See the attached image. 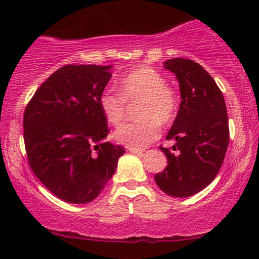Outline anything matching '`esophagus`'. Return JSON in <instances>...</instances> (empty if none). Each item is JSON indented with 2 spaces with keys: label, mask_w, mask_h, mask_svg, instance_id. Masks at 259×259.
<instances>
[{
  "label": "esophagus",
  "mask_w": 259,
  "mask_h": 259,
  "mask_svg": "<svg viewBox=\"0 0 259 259\" xmlns=\"http://www.w3.org/2000/svg\"><path fill=\"white\" fill-rule=\"evenodd\" d=\"M129 151L134 154H141L144 152V150H140V148H133V147H129Z\"/></svg>",
  "instance_id": "1"
}]
</instances>
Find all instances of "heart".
<instances>
[{"label": "heart", "instance_id": "obj_1", "mask_svg": "<svg viewBox=\"0 0 259 259\" xmlns=\"http://www.w3.org/2000/svg\"><path fill=\"white\" fill-rule=\"evenodd\" d=\"M119 93L105 90L100 95L99 105L112 125H119L125 119L126 103L138 102L139 120L124 124L114 132V139L126 147L144 148L160 135V124L174 119L178 111L177 94L165 85L162 74L150 67H139L124 75L118 82Z\"/></svg>", "mask_w": 259, "mask_h": 259}]
</instances>
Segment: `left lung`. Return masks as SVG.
Wrapping results in <instances>:
<instances>
[{
    "label": "left lung",
    "instance_id": "1",
    "mask_svg": "<svg viewBox=\"0 0 259 259\" xmlns=\"http://www.w3.org/2000/svg\"><path fill=\"white\" fill-rule=\"evenodd\" d=\"M164 68L179 81L181 102L167 140H174L171 152L160 147L167 168L154 175L163 192L189 197L214 180L229 144V120L224 97L214 79L191 59L171 58Z\"/></svg>",
    "mask_w": 259,
    "mask_h": 259
}]
</instances>
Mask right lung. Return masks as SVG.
<instances>
[{"label": "right lung", "instance_id": "obj_1", "mask_svg": "<svg viewBox=\"0 0 259 259\" xmlns=\"http://www.w3.org/2000/svg\"><path fill=\"white\" fill-rule=\"evenodd\" d=\"M113 65L68 64L41 84L24 113L29 164L53 195L89 203L101 194L125 153L105 141L109 130L99 105Z\"/></svg>", "mask_w": 259, "mask_h": 259}]
</instances>
